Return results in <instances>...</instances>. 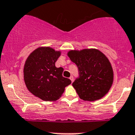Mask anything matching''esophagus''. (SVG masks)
<instances>
[{
    "label": "esophagus",
    "mask_w": 135,
    "mask_h": 135,
    "mask_svg": "<svg viewBox=\"0 0 135 135\" xmlns=\"http://www.w3.org/2000/svg\"><path fill=\"white\" fill-rule=\"evenodd\" d=\"M70 79L71 80V82H73V81H74V77H73V76H70Z\"/></svg>",
    "instance_id": "34e87169"
}]
</instances>
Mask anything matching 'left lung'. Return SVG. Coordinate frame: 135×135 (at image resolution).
Instances as JSON below:
<instances>
[{
  "instance_id": "1",
  "label": "left lung",
  "mask_w": 135,
  "mask_h": 135,
  "mask_svg": "<svg viewBox=\"0 0 135 135\" xmlns=\"http://www.w3.org/2000/svg\"><path fill=\"white\" fill-rule=\"evenodd\" d=\"M68 55L78 67L79 77L72 86L81 99L94 101L108 93L114 80V71L103 53L95 49L71 50Z\"/></svg>"
}]
</instances>
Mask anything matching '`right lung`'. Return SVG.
I'll return each instance as SVG.
<instances>
[{"instance_id":"obj_1","label":"right lung","mask_w":135,"mask_h":135,"mask_svg":"<svg viewBox=\"0 0 135 135\" xmlns=\"http://www.w3.org/2000/svg\"><path fill=\"white\" fill-rule=\"evenodd\" d=\"M60 51L51 47H39L27 58L23 68V78L31 93L45 101L59 99L65 86L71 84L62 76L64 68H56Z\"/></svg>"}]
</instances>
